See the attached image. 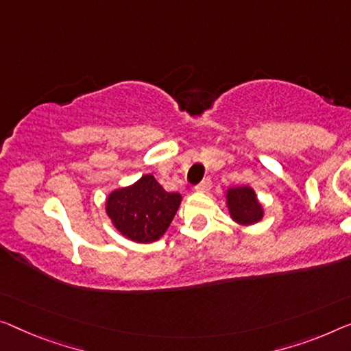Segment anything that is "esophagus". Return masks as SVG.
I'll use <instances>...</instances> for the list:
<instances>
[{
	"label": "esophagus",
	"mask_w": 351,
	"mask_h": 351,
	"mask_svg": "<svg viewBox=\"0 0 351 351\" xmlns=\"http://www.w3.org/2000/svg\"><path fill=\"white\" fill-rule=\"evenodd\" d=\"M211 187H213V182H211V180H209V178H206V180H203L200 184L195 187V191L202 192V193H206V192L211 191Z\"/></svg>",
	"instance_id": "34e87169"
}]
</instances>
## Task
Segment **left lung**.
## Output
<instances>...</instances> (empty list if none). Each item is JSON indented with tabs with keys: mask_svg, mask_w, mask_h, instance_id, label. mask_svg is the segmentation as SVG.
Here are the masks:
<instances>
[{
	"mask_svg": "<svg viewBox=\"0 0 351 351\" xmlns=\"http://www.w3.org/2000/svg\"><path fill=\"white\" fill-rule=\"evenodd\" d=\"M226 205L230 217L243 227L255 226L265 216V206L250 186H234L226 191Z\"/></svg>",
	"mask_w": 351,
	"mask_h": 351,
	"instance_id": "obj_1",
	"label": "left lung"
}]
</instances>
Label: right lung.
I'll return each instance as SVG.
<instances>
[{"label": "right lung", "mask_w": 351, "mask_h": 351, "mask_svg": "<svg viewBox=\"0 0 351 351\" xmlns=\"http://www.w3.org/2000/svg\"><path fill=\"white\" fill-rule=\"evenodd\" d=\"M181 200V193L167 192L148 173L134 184L110 192L106 198V213L124 238L148 244L164 237Z\"/></svg>", "instance_id": "obj_1"}]
</instances>
